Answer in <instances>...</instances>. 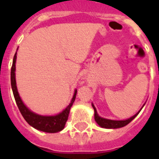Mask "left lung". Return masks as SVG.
<instances>
[{
  "mask_svg": "<svg viewBox=\"0 0 159 159\" xmlns=\"http://www.w3.org/2000/svg\"><path fill=\"white\" fill-rule=\"evenodd\" d=\"M92 105V107L94 109V111H95V114H94V116H95V120L97 122L98 125H99L102 128H106V129H118V128H121V127H124V126L127 125L129 122L133 120L135 118L136 116H138V114L140 112V111L142 110V108L140 109V111H139L138 113H136L135 115L130 118L127 119V120H108V119H105V118H102L101 116H99V115L97 114V111L95 108L94 105ZM144 106V105H143Z\"/></svg>",
  "mask_w": 159,
  "mask_h": 159,
  "instance_id": "obj_1",
  "label": "left lung"
}]
</instances>
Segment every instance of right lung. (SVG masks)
Masks as SVG:
<instances>
[{"label":"right lung","instance_id":"obj_1","mask_svg":"<svg viewBox=\"0 0 159 159\" xmlns=\"http://www.w3.org/2000/svg\"><path fill=\"white\" fill-rule=\"evenodd\" d=\"M16 53L14 56L13 62L11 71V88L13 91L14 97L16 100V104L18 106L19 110L20 111L21 115L23 116L24 119L26 122L38 130L46 132V133H56L62 130L64 128L65 124L67 122L68 115H69L70 109L72 107V104L76 98L77 91L75 90L74 95L72 97V99L70 102V104L61 112L56 116H40L38 114L31 111L30 109L26 107V106L23 103L17 91L16 81Z\"/></svg>","mask_w":159,"mask_h":159}]
</instances>
